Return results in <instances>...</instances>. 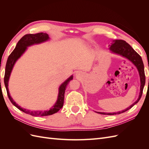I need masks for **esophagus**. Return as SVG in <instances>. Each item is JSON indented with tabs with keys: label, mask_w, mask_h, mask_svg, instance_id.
<instances>
[{
	"label": "esophagus",
	"mask_w": 149,
	"mask_h": 149,
	"mask_svg": "<svg viewBox=\"0 0 149 149\" xmlns=\"http://www.w3.org/2000/svg\"><path fill=\"white\" fill-rule=\"evenodd\" d=\"M79 75V73H78L77 74H76V76H78Z\"/></svg>",
	"instance_id": "esophagus-1"
}]
</instances>
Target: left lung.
I'll return each instance as SVG.
<instances>
[{"label": "left lung", "instance_id": "left-lung-1", "mask_svg": "<svg viewBox=\"0 0 149 149\" xmlns=\"http://www.w3.org/2000/svg\"><path fill=\"white\" fill-rule=\"evenodd\" d=\"M110 47L109 49L111 52L118 54V55L123 56L126 58H127L129 60L131 61L132 63L137 67L139 73L140 75V79H141V89H140V93L139 96L137 99V100L134 102L131 106H130L127 109L123 110L122 111H119L118 112H112V113H105V112H96L99 114H104V115H114L117 114H121L123 112L128 111L130 108L132 107L136 104H137L140 99L141 98L142 95L143 89L144 85L146 83V76H145V72H144V66L142 60L141 56H140L139 54L134 50L132 48V47L128 44L127 42L124 40H116L112 41L109 43Z\"/></svg>", "mask_w": 149, "mask_h": 149}]
</instances>
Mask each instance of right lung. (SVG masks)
<instances>
[{"instance_id":"1","label":"right lung","mask_w":149,"mask_h":149,"mask_svg":"<svg viewBox=\"0 0 149 149\" xmlns=\"http://www.w3.org/2000/svg\"><path fill=\"white\" fill-rule=\"evenodd\" d=\"M48 35L46 33H38L35 34H26L24 35L19 42H18L17 45L13 49V51L10 53V55L8 56L5 71V76H4V84L6 86V88L7 90V95L9 98L11 102L16 107H17L19 110L22 112H25L26 114H29L33 116H47L52 115L56 113L60 109H61L64 103V97H65V93L66 86L69 83L71 80L73 79V76H71L69 78H68L65 81L61 84L59 88V93H58V96L57 101L52 108H51L49 111H31L26 109H23L20 106L13 100L11 97L9 91L8 89V79L10 78V75L13 69V67L14 66L15 62L19 58L23 55V53L27 49V47L29 46L32 45L34 44L41 43L44 42H46L49 40Z\"/></svg>"}]
</instances>
